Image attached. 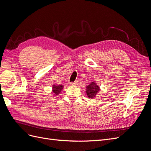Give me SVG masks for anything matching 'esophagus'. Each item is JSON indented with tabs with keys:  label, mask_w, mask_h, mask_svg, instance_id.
I'll list each match as a JSON object with an SVG mask.
<instances>
[{
	"label": "esophagus",
	"mask_w": 151,
	"mask_h": 151,
	"mask_svg": "<svg viewBox=\"0 0 151 151\" xmlns=\"http://www.w3.org/2000/svg\"><path fill=\"white\" fill-rule=\"evenodd\" d=\"M78 84H79V82L78 81H75V82H74V83H70V84L72 86H77V85H78Z\"/></svg>",
	"instance_id": "1"
}]
</instances>
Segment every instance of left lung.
Instances as JSON below:
<instances>
[{
    "label": "left lung",
    "instance_id": "8db88e82",
    "mask_svg": "<svg viewBox=\"0 0 151 151\" xmlns=\"http://www.w3.org/2000/svg\"><path fill=\"white\" fill-rule=\"evenodd\" d=\"M86 90L88 97L91 99H93L96 96L97 94L100 91V88L99 86L96 83V82L94 81L86 87Z\"/></svg>",
    "mask_w": 151,
    "mask_h": 151
}]
</instances>
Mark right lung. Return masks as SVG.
I'll list each match as a JSON object with an SVG mask.
<instances>
[{"label": "right lung", "instance_id": "add662e5", "mask_svg": "<svg viewBox=\"0 0 151 151\" xmlns=\"http://www.w3.org/2000/svg\"><path fill=\"white\" fill-rule=\"evenodd\" d=\"M63 88V85H55L52 86V91L56 95H58V94L61 92L62 89Z\"/></svg>", "mask_w": 151, "mask_h": 151}]
</instances>
